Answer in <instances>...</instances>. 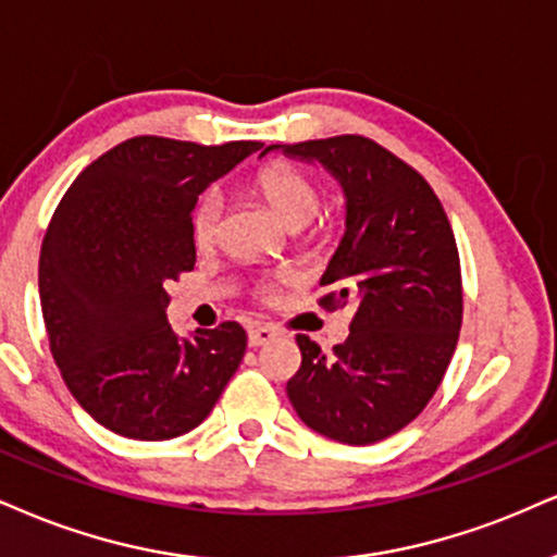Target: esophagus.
Instances as JSON below:
<instances>
[{"instance_id":"obj_1","label":"esophagus","mask_w":557,"mask_h":557,"mask_svg":"<svg viewBox=\"0 0 557 557\" xmlns=\"http://www.w3.org/2000/svg\"><path fill=\"white\" fill-rule=\"evenodd\" d=\"M273 338H276V331L268 325H252L250 331H247V343H250L252 348L265 346V343H271Z\"/></svg>"}]
</instances>
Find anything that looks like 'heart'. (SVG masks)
Here are the masks:
<instances>
[{"label": "heart", "mask_w": 557, "mask_h": 557, "mask_svg": "<svg viewBox=\"0 0 557 557\" xmlns=\"http://www.w3.org/2000/svg\"><path fill=\"white\" fill-rule=\"evenodd\" d=\"M256 190L265 198L268 206L289 230L310 224L320 211V196L310 177L289 164H268L256 175ZM222 196L216 190H206L190 214V237L198 250H211L219 243L222 226Z\"/></svg>", "instance_id": "b5f03b06"}]
</instances>
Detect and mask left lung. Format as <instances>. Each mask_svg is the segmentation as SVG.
<instances>
[{
	"instance_id": "1",
	"label": "left lung",
	"mask_w": 557,
	"mask_h": 557,
	"mask_svg": "<svg viewBox=\"0 0 557 557\" xmlns=\"http://www.w3.org/2000/svg\"><path fill=\"white\" fill-rule=\"evenodd\" d=\"M271 149L320 162L341 183L346 232L320 278V305H356L333 356L297 335L301 367L286 395L301 421L333 442H382L429 405L457 348L455 232L431 185L372 139L346 134Z\"/></svg>"
}]
</instances>
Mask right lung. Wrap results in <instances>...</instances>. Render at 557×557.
<instances>
[{
	"label": "right lung",
	"instance_id": "add662e5",
	"mask_svg": "<svg viewBox=\"0 0 557 557\" xmlns=\"http://www.w3.org/2000/svg\"><path fill=\"white\" fill-rule=\"evenodd\" d=\"M258 149L134 136L87 164L53 211L38 263L51 354L74 400L113 434H188L237 372L243 325L181 338L164 310L170 281L194 271L198 196Z\"/></svg>",
	"mask_w": 557,
	"mask_h": 557
}]
</instances>
